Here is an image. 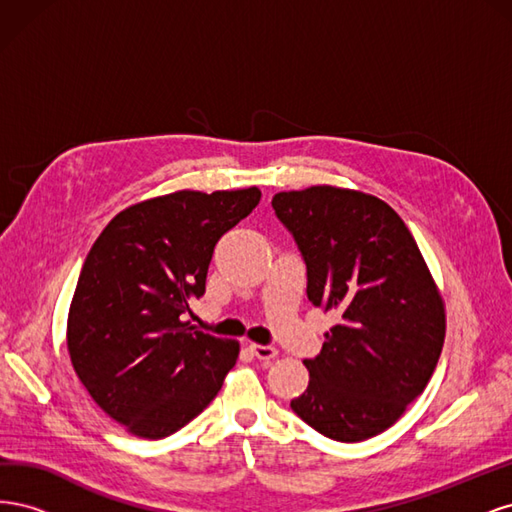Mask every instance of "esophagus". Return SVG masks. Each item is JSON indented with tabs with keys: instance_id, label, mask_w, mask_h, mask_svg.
<instances>
[{
	"instance_id": "34e87169",
	"label": "esophagus",
	"mask_w": 512,
	"mask_h": 512,
	"mask_svg": "<svg viewBox=\"0 0 512 512\" xmlns=\"http://www.w3.org/2000/svg\"><path fill=\"white\" fill-rule=\"evenodd\" d=\"M250 350L254 352L256 359H260V361H271V359H275V356H277V348H275V346H260V344H252V346H250Z\"/></svg>"
}]
</instances>
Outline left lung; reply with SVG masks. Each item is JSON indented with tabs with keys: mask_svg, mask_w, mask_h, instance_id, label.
<instances>
[{
	"mask_svg": "<svg viewBox=\"0 0 512 512\" xmlns=\"http://www.w3.org/2000/svg\"><path fill=\"white\" fill-rule=\"evenodd\" d=\"M271 205L305 262L307 299L339 316L320 354L303 361L309 384L290 408L331 440L374 438L438 365V288L404 220L376 196L318 185Z\"/></svg>",
	"mask_w": 512,
	"mask_h": 512,
	"instance_id": "left-lung-1",
	"label": "left lung"
}]
</instances>
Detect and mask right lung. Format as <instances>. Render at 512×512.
<instances>
[{
	"mask_svg": "<svg viewBox=\"0 0 512 512\" xmlns=\"http://www.w3.org/2000/svg\"><path fill=\"white\" fill-rule=\"evenodd\" d=\"M260 190L175 192L111 220L91 247L68 316V352L96 404L134 436L160 440L222 389L239 344L192 327L224 232Z\"/></svg>",
	"mask_w": 512,
	"mask_h": 512,
	"instance_id": "obj_1",
	"label": "right lung"
}]
</instances>
